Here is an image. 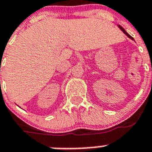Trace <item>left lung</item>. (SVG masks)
Listing matches in <instances>:
<instances>
[{"label": "left lung", "mask_w": 152, "mask_h": 152, "mask_svg": "<svg viewBox=\"0 0 152 152\" xmlns=\"http://www.w3.org/2000/svg\"><path fill=\"white\" fill-rule=\"evenodd\" d=\"M119 28H120V29H121V30H122V31H123V33H125L126 35L128 37H129V38H130V39H131V40H134V38L132 37H131V36H130V35H129V34H128V33H126V30H125V29H123V27H122V26H119Z\"/></svg>", "instance_id": "8db88e82"}]
</instances>
